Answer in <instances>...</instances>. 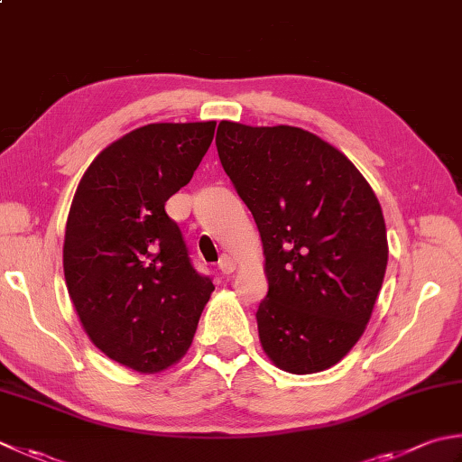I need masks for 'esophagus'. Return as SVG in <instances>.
Here are the masks:
<instances>
[{
  "label": "esophagus",
  "instance_id": "obj_1",
  "mask_svg": "<svg viewBox=\"0 0 462 462\" xmlns=\"http://www.w3.org/2000/svg\"><path fill=\"white\" fill-rule=\"evenodd\" d=\"M234 268H236V264H234V260L230 256H222L220 262H218V270L222 274H232Z\"/></svg>",
  "mask_w": 462,
  "mask_h": 462
}]
</instances>
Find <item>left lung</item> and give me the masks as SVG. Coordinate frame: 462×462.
<instances>
[{
  "instance_id": "obj_1",
  "label": "left lung",
  "mask_w": 462,
  "mask_h": 462,
  "mask_svg": "<svg viewBox=\"0 0 462 462\" xmlns=\"http://www.w3.org/2000/svg\"><path fill=\"white\" fill-rule=\"evenodd\" d=\"M216 148L264 246L262 348L286 373L330 368L363 337L386 273L373 188L345 153L292 125L220 122Z\"/></svg>"
}]
</instances>
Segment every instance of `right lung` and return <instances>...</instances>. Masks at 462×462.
I'll use <instances>...</instances> for the list:
<instances>
[{"label": "right lung", "instance_id": "right-lung-1", "mask_svg": "<svg viewBox=\"0 0 462 462\" xmlns=\"http://www.w3.org/2000/svg\"><path fill=\"white\" fill-rule=\"evenodd\" d=\"M216 122L148 124L89 164L69 208L63 274L88 337L158 373L186 355L212 278L198 274L166 202L192 180Z\"/></svg>", "mask_w": 462, "mask_h": 462}]
</instances>
